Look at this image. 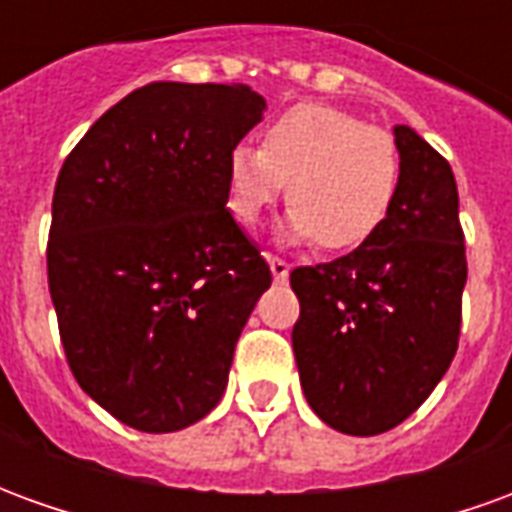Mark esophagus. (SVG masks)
I'll return each mask as SVG.
<instances>
[{
	"label": "esophagus",
	"mask_w": 512,
	"mask_h": 512,
	"mask_svg": "<svg viewBox=\"0 0 512 512\" xmlns=\"http://www.w3.org/2000/svg\"><path fill=\"white\" fill-rule=\"evenodd\" d=\"M268 266H271V274H274V279H277V282H285V279H288L290 266L285 263V260H282V257L268 255Z\"/></svg>",
	"instance_id": "obj_1"
}]
</instances>
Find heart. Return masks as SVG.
I'll use <instances>...</instances> for the list:
<instances>
[{
  "mask_svg": "<svg viewBox=\"0 0 512 512\" xmlns=\"http://www.w3.org/2000/svg\"><path fill=\"white\" fill-rule=\"evenodd\" d=\"M224 186L227 208L244 227H255L288 189L282 241H321L343 252L384 224L400 186V153L392 134L343 109L296 104L266 128L260 147L230 150Z\"/></svg>",
  "mask_w": 512,
  "mask_h": 512,
  "instance_id": "heart-1",
  "label": "heart"
}]
</instances>
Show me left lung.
<instances>
[{
  "instance_id": "obj_1",
  "label": "left lung",
  "mask_w": 512,
  "mask_h": 512,
  "mask_svg": "<svg viewBox=\"0 0 512 512\" xmlns=\"http://www.w3.org/2000/svg\"><path fill=\"white\" fill-rule=\"evenodd\" d=\"M400 186L373 238L290 271L301 315L293 354L304 397L329 428L376 436L411 417L461 337L466 246L447 158L395 126Z\"/></svg>"
}]
</instances>
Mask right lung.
<instances>
[{"instance_id":"1","label":"right lung","mask_w":512,"mask_h":512,"mask_svg":"<svg viewBox=\"0 0 512 512\" xmlns=\"http://www.w3.org/2000/svg\"><path fill=\"white\" fill-rule=\"evenodd\" d=\"M263 109L246 84H145L62 164L46 249L62 348L128 428L172 433L205 417L271 285L224 186Z\"/></svg>"}]
</instances>
